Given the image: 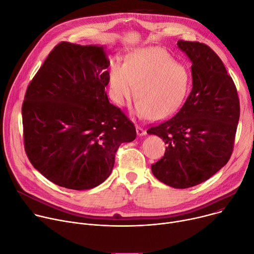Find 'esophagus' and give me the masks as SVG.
<instances>
[{
  "label": "esophagus",
  "instance_id": "esophagus-1",
  "mask_svg": "<svg viewBox=\"0 0 254 254\" xmlns=\"http://www.w3.org/2000/svg\"><path fill=\"white\" fill-rule=\"evenodd\" d=\"M136 133L138 136H143L146 134V131L143 128H141L140 126H136Z\"/></svg>",
  "mask_w": 254,
  "mask_h": 254
}]
</instances>
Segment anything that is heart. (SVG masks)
<instances>
[{
	"label": "heart",
	"mask_w": 254,
	"mask_h": 254,
	"mask_svg": "<svg viewBox=\"0 0 254 254\" xmlns=\"http://www.w3.org/2000/svg\"><path fill=\"white\" fill-rule=\"evenodd\" d=\"M190 84L189 69L158 47L136 50L124 65L113 64L110 72L112 96L118 106H126L137 95L136 115L151 120H160L180 108Z\"/></svg>",
	"instance_id": "heart-1"
}]
</instances>
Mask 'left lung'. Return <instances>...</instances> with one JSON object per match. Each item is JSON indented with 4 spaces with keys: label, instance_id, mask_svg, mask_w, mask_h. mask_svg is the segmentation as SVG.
<instances>
[{
    "label": "left lung",
    "instance_id": "obj_1",
    "mask_svg": "<svg viewBox=\"0 0 254 254\" xmlns=\"http://www.w3.org/2000/svg\"><path fill=\"white\" fill-rule=\"evenodd\" d=\"M191 63L192 88L168 120L147 130L167 144L152 165L156 178L175 189L202 184L226 165L233 152L240 102L236 86L216 53L205 44L180 40Z\"/></svg>",
    "mask_w": 254,
    "mask_h": 254
}]
</instances>
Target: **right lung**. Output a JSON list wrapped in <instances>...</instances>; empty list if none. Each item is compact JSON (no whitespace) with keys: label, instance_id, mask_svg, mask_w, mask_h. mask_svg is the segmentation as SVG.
Returning <instances> with one entry per match:
<instances>
[{"label":"right lung","instance_id":"obj_1","mask_svg":"<svg viewBox=\"0 0 254 254\" xmlns=\"http://www.w3.org/2000/svg\"><path fill=\"white\" fill-rule=\"evenodd\" d=\"M106 47L59 43L29 83L22 104L25 153L53 184L84 190L111 175L115 154L136 130L112 104Z\"/></svg>","mask_w":254,"mask_h":254}]
</instances>
